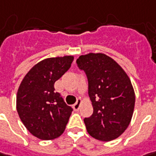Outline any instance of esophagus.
Segmentation results:
<instances>
[{"label": "esophagus", "mask_w": 156, "mask_h": 156, "mask_svg": "<svg viewBox=\"0 0 156 156\" xmlns=\"http://www.w3.org/2000/svg\"><path fill=\"white\" fill-rule=\"evenodd\" d=\"M80 105H81V101L78 100V102L75 105H73V110H75V111H78L79 110V108H80Z\"/></svg>", "instance_id": "esophagus-1"}]
</instances>
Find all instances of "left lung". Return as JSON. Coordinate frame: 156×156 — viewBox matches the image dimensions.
<instances>
[{
    "label": "left lung",
    "mask_w": 156,
    "mask_h": 156,
    "mask_svg": "<svg viewBox=\"0 0 156 156\" xmlns=\"http://www.w3.org/2000/svg\"><path fill=\"white\" fill-rule=\"evenodd\" d=\"M88 78V93L93 114L84 118L91 136L109 142L129 127L135 108L136 95L125 71L105 53L90 52L77 59Z\"/></svg>",
    "instance_id": "8db88e82"
}]
</instances>
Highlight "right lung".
I'll list each match as a JSON object with an SVG mask.
<instances>
[{
  "mask_svg": "<svg viewBox=\"0 0 156 156\" xmlns=\"http://www.w3.org/2000/svg\"><path fill=\"white\" fill-rule=\"evenodd\" d=\"M73 59V55L45 58L30 69L20 84L18 115L27 129L41 140H53L66 129L73 109L54 91V83L69 70Z\"/></svg>",
  "mask_w": 156,
  "mask_h": 156,
  "instance_id": "1",
  "label": "right lung"
}]
</instances>
